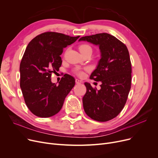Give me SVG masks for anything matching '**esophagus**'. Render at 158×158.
Wrapping results in <instances>:
<instances>
[{"label":"esophagus","mask_w":158,"mask_h":158,"mask_svg":"<svg viewBox=\"0 0 158 158\" xmlns=\"http://www.w3.org/2000/svg\"><path fill=\"white\" fill-rule=\"evenodd\" d=\"M82 82V81H81V80H79V79H76V83L77 84V85L81 84Z\"/></svg>","instance_id":"obj_1"}]
</instances>
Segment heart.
Returning a JSON list of instances; mask_svg holds the SVG:
<instances>
[{"mask_svg":"<svg viewBox=\"0 0 158 158\" xmlns=\"http://www.w3.org/2000/svg\"><path fill=\"white\" fill-rule=\"evenodd\" d=\"M79 50L81 52H92V48L91 47L88 45H82L79 47ZM76 73L79 76H84V72L79 70L76 69Z\"/></svg>","mask_w":158,"mask_h":158,"instance_id":"1","label":"heart"}]
</instances>
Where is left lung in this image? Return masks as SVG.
I'll use <instances>...</instances> for the list:
<instances>
[{"instance_id":"8db88e82","label":"left lung","mask_w":158,"mask_h":158,"mask_svg":"<svg viewBox=\"0 0 158 158\" xmlns=\"http://www.w3.org/2000/svg\"><path fill=\"white\" fill-rule=\"evenodd\" d=\"M99 47L101 59L90 79L101 81V89L93 88L85 82L86 93L82 98L86 114L98 122L110 120L125 106L131 85V63L128 49L117 38L107 33H99L81 38Z\"/></svg>"}]
</instances>
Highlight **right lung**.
<instances>
[{
	"label": "right lung",
	"instance_id": "1",
	"mask_svg": "<svg viewBox=\"0 0 158 158\" xmlns=\"http://www.w3.org/2000/svg\"><path fill=\"white\" fill-rule=\"evenodd\" d=\"M80 36L46 32L29 43L20 65V85L29 110L37 117H52L62 108L66 97L75 85L74 78L66 75L57 85L51 75L59 70L63 48Z\"/></svg>",
	"mask_w": 158,
	"mask_h": 158
}]
</instances>
